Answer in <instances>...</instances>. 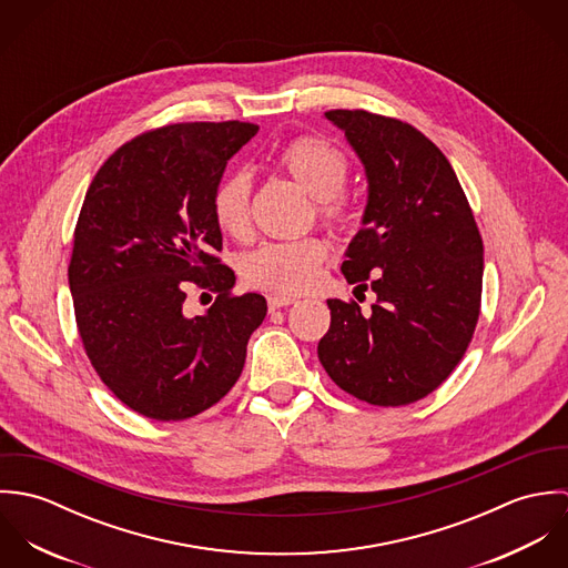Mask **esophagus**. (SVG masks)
Masks as SVG:
<instances>
[{"label": "esophagus", "instance_id": "obj_1", "mask_svg": "<svg viewBox=\"0 0 568 568\" xmlns=\"http://www.w3.org/2000/svg\"><path fill=\"white\" fill-rule=\"evenodd\" d=\"M295 302H297L295 297H286V295H268V311H277V308L291 306V304H295Z\"/></svg>", "mask_w": 568, "mask_h": 568}]
</instances>
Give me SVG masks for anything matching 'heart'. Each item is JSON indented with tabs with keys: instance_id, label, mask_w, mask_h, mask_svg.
I'll list each match as a JSON object with an SVG mask.
<instances>
[{
	"instance_id": "1",
	"label": "heart",
	"mask_w": 568,
	"mask_h": 568,
	"mask_svg": "<svg viewBox=\"0 0 568 568\" xmlns=\"http://www.w3.org/2000/svg\"><path fill=\"white\" fill-rule=\"evenodd\" d=\"M273 165L317 201V212L327 227L341 232L352 225L349 203L343 194L349 160L338 146L317 135H300L273 155ZM248 205L251 181L244 172H230L216 183L212 214L225 234L243 239L248 232ZM325 257L327 246L317 239L266 243L244 255L243 275L251 286L297 295L317 284Z\"/></svg>"
}]
</instances>
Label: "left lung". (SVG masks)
Masks as SVG:
<instances>
[{
	"mask_svg": "<svg viewBox=\"0 0 568 568\" xmlns=\"http://www.w3.org/2000/svg\"><path fill=\"white\" fill-rule=\"evenodd\" d=\"M365 168L367 205L345 248L349 284L372 280L376 304L327 300L329 329L317 354L349 396L378 406L410 405L457 367L481 308L484 241L444 153L410 124L334 109ZM356 286V288H358Z\"/></svg>",
	"mask_w": 568,
	"mask_h": 568,
	"instance_id": "left-lung-1",
	"label": "left lung"
}]
</instances>
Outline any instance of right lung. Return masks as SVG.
Returning <instances> with one entry per match:
<instances>
[{"label":"right lung","mask_w":568,"mask_h":568,"mask_svg":"<svg viewBox=\"0 0 568 568\" xmlns=\"http://www.w3.org/2000/svg\"><path fill=\"white\" fill-rule=\"evenodd\" d=\"M257 133L248 122H190L144 133L95 172L68 268L84 352L100 381L144 417L176 422L216 405L239 381L266 300L232 295L214 255L223 234L212 192ZM196 283L217 293L205 316L182 313Z\"/></svg>","instance_id":"1"}]
</instances>
